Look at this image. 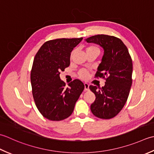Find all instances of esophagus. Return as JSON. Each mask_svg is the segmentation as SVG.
Masks as SVG:
<instances>
[{
  "mask_svg": "<svg viewBox=\"0 0 154 154\" xmlns=\"http://www.w3.org/2000/svg\"><path fill=\"white\" fill-rule=\"evenodd\" d=\"M84 90H89V84L88 83H84Z\"/></svg>",
  "mask_w": 154,
  "mask_h": 154,
  "instance_id": "1",
  "label": "esophagus"
}]
</instances>
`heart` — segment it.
<instances>
[{
    "mask_svg": "<svg viewBox=\"0 0 154 154\" xmlns=\"http://www.w3.org/2000/svg\"><path fill=\"white\" fill-rule=\"evenodd\" d=\"M91 50H98V48H97V47L94 46H90L88 47L86 51H91ZM72 54L73 52L72 53ZM79 75L82 78H83V79H86V78H87L88 76V72L86 70H81L79 72Z\"/></svg>",
    "mask_w": 154,
    "mask_h": 154,
    "instance_id": "b5f03b06",
    "label": "heart"
}]
</instances>
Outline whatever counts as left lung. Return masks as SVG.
Here are the masks:
<instances>
[{"mask_svg":"<svg viewBox=\"0 0 154 154\" xmlns=\"http://www.w3.org/2000/svg\"><path fill=\"white\" fill-rule=\"evenodd\" d=\"M86 41L97 44L104 51L95 76L104 78L105 85L102 88L90 86L96 96L90 109L96 117L110 119L122 110L129 96L132 60L126 46L117 37L98 34L88 38Z\"/></svg>","mask_w":154,"mask_h":154,"instance_id":"left-lung-1","label":"left lung"}]
</instances>
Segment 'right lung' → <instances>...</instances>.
Returning a JSON list of instances; mask_svg holds the SVG:
<instances>
[{
	"label": "right lung",
	"instance_id": "add662e5",
	"mask_svg": "<svg viewBox=\"0 0 154 154\" xmlns=\"http://www.w3.org/2000/svg\"><path fill=\"white\" fill-rule=\"evenodd\" d=\"M83 38H58L46 42L34 57L30 73L32 96L44 117L52 121L68 118L84 89L76 79L66 87L60 80V71L70 65V53Z\"/></svg>",
	"mask_w": 154,
	"mask_h": 154
}]
</instances>
